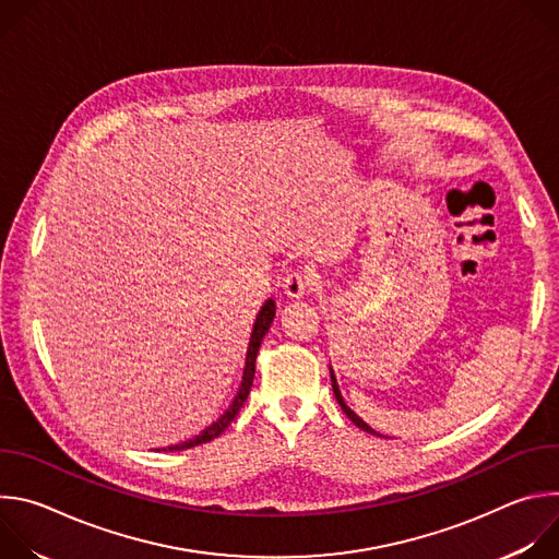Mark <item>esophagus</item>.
<instances>
[{
  "label": "esophagus",
  "mask_w": 559,
  "mask_h": 559,
  "mask_svg": "<svg viewBox=\"0 0 559 559\" xmlns=\"http://www.w3.org/2000/svg\"><path fill=\"white\" fill-rule=\"evenodd\" d=\"M316 285V278L313 274L307 270V267H300V270H294L289 272L285 278H283V292L289 296V298H300L305 294H309Z\"/></svg>",
  "instance_id": "obj_1"
}]
</instances>
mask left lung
Returning a JSON list of instances; mask_svg holds the SVG:
<instances>
[{"mask_svg":"<svg viewBox=\"0 0 559 559\" xmlns=\"http://www.w3.org/2000/svg\"><path fill=\"white\" fill-rule=\"evenodd\" d=\"M332 389H334V395H336V401H338V405H341V409L347 414V418L358 427V429H362V431H367V433H373V436H380V433H376L365 420H360L347 405H345V401H343V395H341V389H338V382H336V376H334V371H332Z\"/></svg>","mask_w":559,"mask_h":559,"instance_id":"left-lung-1","label":"left lung"}]
</instances>
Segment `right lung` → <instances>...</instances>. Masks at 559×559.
Instances as JSON below:
<instances>
[{"label":"right lung","mask_w":559,"mask_h":559,"mask_svg":"<svg viewBox=\"0 0 559 559\" xmlns=\"http://www.w3.org/2000/svg\"><path fill=\"white\" fill-rule=\"evenodd\" d=\"M274 313H276V305H274V300L270 298V300L261 307V311H259V316H257V323H254V330H252V336H250L248 356H246L243 382H241V386H238V393H236V397L231 401L229 409H227L214 425H210L205 431H201L197 438H192V440H188V442H181V444H175V447H168V451H183V449H192V447L205 444V442L218 438V436L231 425V420L236 418L238 412H241V407L246 405L248 395H250V389H252V382H254V371H257V354H259V347H261L263 336L267 334V330H270V325H272V321H274ZM164 451H166V449H164Z\"/></svg>","instance_id":"add662e5"}]
</instances>
